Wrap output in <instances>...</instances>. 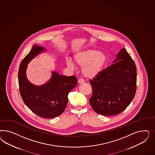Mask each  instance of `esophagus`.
Wrapping results in <instances>:
<instances>
[{
  "label": "esophagus",
  "mask_w": 155,
  "mask_h": 155,
  "mask_svg": "<svg viewBox=\"0 0 155 155\" xmlns=\"http://www.w3.org/2000/svg\"><path fill=\"white\" fill-rule=\"evenodd\" d=\"M78 84H83L84 82V80L82 78H80L79 80H78Z\"/></svg>",
  "instance_id": "34e87169"
}]
</instances>
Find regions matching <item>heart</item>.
<instances>
[{
	"label": "heart",
	"mask_w": 155,
	"mask_h": 155,
	"mask_svg": "<svg viewBox=\"0 0 155 155\" xmlns=\"http://www.w3.org/2000/svg\"><path fill=\"white\" fill-rule=\"evenodd\" d=\"M75 63L82 66V71L84 77L93 78L102 71L107 61L106 56L102 52L94 49H85L77 53L74 56ZM66 65L70 68L74 67L70 60H66Z\"/></svg>",
	"instance_id": "1"
}]
</instances>
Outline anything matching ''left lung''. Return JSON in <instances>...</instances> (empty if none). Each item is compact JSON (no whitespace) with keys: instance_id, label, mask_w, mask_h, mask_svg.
Instances as JSON below:
<instances>
[{"instance_id":"1","label":"left lung","mask_w":155,"mask_h":155,"mask_svg":"<svg viewBox=\"0 0 155 155\" xmlns=\"http://www.w3.org/2000/svg\"><path fill=\"white\" fill-rule=\"evenodd\" d=\"M113 65L90 80L93 93L90 103L94 111L105 116L123 112L131 102L136 90V67L124 48Z\"/></svg>"}]
</instances>
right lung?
I'll list each match as a JSON object with an SVG mask.
<instances>
[{"instance_id":"add662e5","label":"right lung","mask_w":155,"mask_h":155,"mask_svg":"<svg viewBox=\"0 0 155 155\" xmlns=\"http://www.w3.org/2000/svg\"><path fill=\"white\" fill-rule=\"evenodd\" d=\"M44 50L43 47L34 45L21 62L18 72L19 90L24 102L33 113L40 117L53 118L64 113L68 94L77 86V79L75 75H59L53 71L47 84L39 86L31 84L25 74L27 65Z\"/></svg>"}]
</instances>
